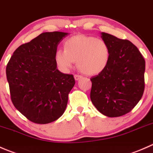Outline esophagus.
<instances>
[{
  "mask_svg": "<svg viewBox=\"0 0 153 153\" xmlns=\"http://www.w3.org/2000/svg\"><path fill=\"white\" fill-rule=\"evenodd\" d=\"M82 78V76H81V75H79V74H75L74 75V79L76 80H79L80 79Z\"/></svg>",
  "mask_w": 153,
  "mask_h": 153,
  "instance_id": "1",
  "label": "esophagus"
}]
</instances>
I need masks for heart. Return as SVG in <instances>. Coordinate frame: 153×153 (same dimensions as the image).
<instances>
[{
	"label": "heart",
	"instance_id": "b5f03b06",
	"mask_svg": "<svg viewBox=\"0 0 153 153\" xmlns=\"http://www.w3.org/2000/svg\"><path fill=\"white\" fill-rule=\"evenodd\" d=\"M110 59V48L105 41L94 36H74L68 39L64 48L55 53V60L59 67L68 71L75 62L82 72L96 75L105 70Z\"/></svg>",
	"mask_w": 153,
	"mask_h": 153
}]
</instances>
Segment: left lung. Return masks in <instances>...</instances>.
Masks as SVG:
<instances>
[{"label":"left lung","instance_id":"1","mask_svg":"<svg viewBox=\"0 0 153 153\" xmlns=\"http://www.w3.org/2000/svg\"><path fill=\"white\" fill-rule=\"evenodd\" d=\"M110 48L105 70L91 78V100L97 109L109 117L129 112L144 91L145 60L137 47L128 40L101 33Z\"/></svg>","mask_w":153,"mask_h":153}]
</instances>
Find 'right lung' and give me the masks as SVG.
<instances>
[{"instance_id": "right-lung-1", "label": "right lung", "mask_w": 153, "mask_h": 153, "mask_svg": "<svg viewBox=\"0 0 153 153\" xmlns=\"http://www.w3.org/2000/svg\"><path fill=\"white\" fill-rule=\"evenodd\" d=\"M68 33L47 32L19 46L6 74L14 106L29 120L51 123L65 112L68 94L75 85L72 74L57 69L55 53Z\"/></svg>"}]
</instances>
